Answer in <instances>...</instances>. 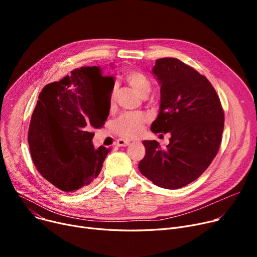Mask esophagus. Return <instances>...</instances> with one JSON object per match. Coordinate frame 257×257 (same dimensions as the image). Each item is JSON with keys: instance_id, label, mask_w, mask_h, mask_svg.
<instances>
[{"instance_id": "1", "label": "esophagus", "mask_w": 257, "mask_h": 257, "mask_svg": "<svg viewBox=\"0 0 257 257\" xmlns=\"http://www.w3.org/2000/svg\"><path fill=\"white\" fill-rule=\"evenodd\" d=\"M131 144V141H128V140H124V139H118L116 141V145L118 147H127Z\"/></svg>"}]
</instances>
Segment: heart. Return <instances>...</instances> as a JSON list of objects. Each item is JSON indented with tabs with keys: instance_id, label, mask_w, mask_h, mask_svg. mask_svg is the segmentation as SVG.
Returning <instances> with one entry per match:
<instances>
[{
	"instance_id": "heart-1",
	"label": "heart",
	"mask_w": 257,
	"mask_h": 257,
	"mask_svg": "<svg viewBox=\"0 0 257 257\" xmlns=\"http://www.w3.org/2000/svg\"><path fill=\"white\" fill-rule=\"evenodd\" d=\"M126 79L131 87L136 90L141 97L148 96L151 90V84L148 78L141 72L131 71L126 74ZM112 93L111 99H113ZM147 117L140 112H127L119 115L113 123L112 129L119 137L134 139L140 137L144 128Z\"/></svg>"
}]
</instances>
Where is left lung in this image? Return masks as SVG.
<instances>
[{"mask_svg":"<svg viewBox=\"0 0 257 257\" xmlns=\"http://www.w3.org/2000/svg\"><path fill=\"white\" fill-rule=\"evenodd\" d=\"M160 85L154 133H171L163 149L144 141L141 173L155 185L175 190L195 181L217 155L224 129V111L209 81L176 58H160L152 69Z\"/></svg>","mask_w":257,"mask_h":257,"instance_id":"obj_1","label":"left lung"}]
</instances>
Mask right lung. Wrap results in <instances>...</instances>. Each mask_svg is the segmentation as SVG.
I'll return each instance as SVG.
<instances>
[{
    "label": "right lung",
    "instance_id": "add662e5",
    "mask_svg": "<svg viewBox=\"0 0 257 257\" xmlns=\"http://www.w3.org/2000/svg\"><path fill=\"white\" fill-rule=\"evenodd\" d=\"M99 76V67L86 66L46 85L31 117L28 143L34 166L66 193L97 178L109 152L103 146L96 149L91 142V130L102 127L108 116L99 110L94 91L92 80Z\"/></svg>",
    "mask_w": 257,
    "mask_h": 257
}]
</instances>
